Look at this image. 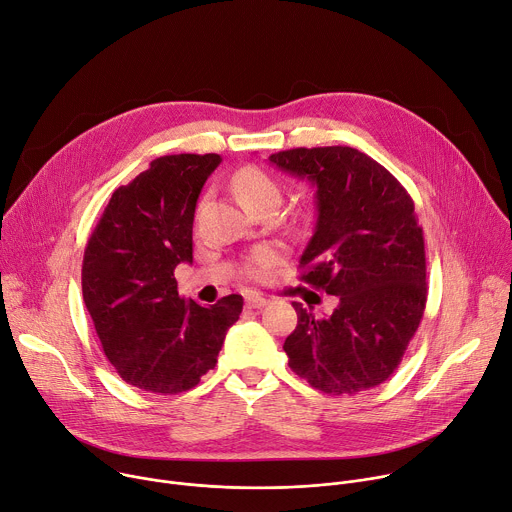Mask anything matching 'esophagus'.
Segmentation results:
<instances>
[{
  "label": "esophagus",
  "instance_id": "obj_1",
  "mask_svg": "<svg viewBox=\"0 0 512 512\" xmlns=\"http://www.w3.org/2000/svg\"><path fill=\"white\" fill-rule=\"evenodd\" d=\"M265 304H267V300L263 296H259V294H249L245 298V306L247 308H263Z\"/></svg>",
  "mask_w": 512,
  "mask_h": 512
}]
</instances>
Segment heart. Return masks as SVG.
Returning a JSON list of instances; mask_svg holds the SVG:
<instances>
[{"mask_svg":"<svg viewBox=\"0 0 512 512\" xmlns=\"http://www.w3.org/2000/svg\"><path fill=\"white\" fill-rule=\"evenodd\" d=\"M232 192H235L237 200L247 208L253 210L257 206L263 204H280L282 200V188L267 171H263L261 167L255 165H247L243 169H239L232 177ZM275 261L273 251L269 249H259L251 261L247 271L255 277L263 275L267 271V267Z\"/></svg>","mask_w":512,"mask_h":512,"instance_id":"1","label":"heart"}]
</instances>
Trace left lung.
<instances>
[{"mask_svg": "<svg viewBox=\"0 0 512 512\" xmlns=\"http://www.w3.org/2000/svg\"><path fill=\"white\" fill-rule=\"evenodd\" d=\"M269 161L316 185L318 218L300 280L339 298L324 318L294 302L288 365L324 394L376 388L400 365L425 314V239L414 202L386 167L351 147H300Z\"/></svg>", "mask_w": 512, "mask_h": 512, "instance_id": "obj_1", "label": "left lung"}]
</instances>
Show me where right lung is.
Returning a JSON list of instances; mask_svg holds the SVG:
<instances>
[{"label": "right lung", "mask_w": 512, "mask_h": 512, "mask_svg": "<svg viewBox=\"0 0 512 512\" xmlns=\"http://www.w3.org/2000/svg\"><path fill=\"white\" fill-rule=\"evenodd\" d=\"M220 155H165L112 194L87 241L85 308L118 376L155 394L198 386L214 369L243 310L230 294L212 306L177 292L175 267L194 259V212Z\"/></svg>", "instance_id": "obj_1"}]
</instances>
